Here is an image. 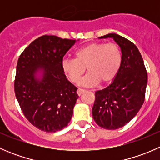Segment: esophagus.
<instances>
[{
  "label": "esophagus",
  "mask_w": 160,
  "mask_h": 160,
  "mask_svg": "<svg viewBox=\"0 0 160 160\" xmlns=\"http://www.w3.org/2000/svg\"><path fill=\"white\" fill-rule=\"evenodd\" d=\"M84 91H85L84 89H82V88H78L77 93V94L79 95V96H80V95H81L82 93H83Z\"/></svg>",
  "instance_id": "34e87169"
}]
</instances>
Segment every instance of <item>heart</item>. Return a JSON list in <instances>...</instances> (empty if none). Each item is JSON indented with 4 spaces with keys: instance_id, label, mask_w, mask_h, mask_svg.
<instances>
[{
    "instance_id": "obj_1",
    "label": "heart",
    "mask_w": 160,
    "mask_h": 160,
    "mask_svg": "<svg viewBox=\"0 0 160 160\" xmlns=\"http://www.w3.org/2000/svg\"><path fill=\"white\" fill-rule=\"evenodd\" d=\"M122 62V50L114 42H91L81 46L74 52V59L62 62L64 73L71 82L77 83L85 70L88 73L83 78V86H94L101 81L107 83L114 79Z\"/></svg>"
}]
</instances>
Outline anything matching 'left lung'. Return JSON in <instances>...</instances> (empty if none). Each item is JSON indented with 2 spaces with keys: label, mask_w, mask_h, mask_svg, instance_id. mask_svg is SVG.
I'll list each match as a JSON object with an SVG mask.
<instances>
[{
  "label": "left lung",
  "mask_w": 160,
  "mask_h": 160,
  "mask_svg": "<svg viewBox=\"0 0 160 160\" xmlns=\"http://www.w3.org/2000/svg\"><path fill=\"white\" fill-rule=\"evenodd\" d=\"M106 38H113L119 45L122 62L114 81L95 92L92 115L100 127L114 130L128 124L142 106L148 76L142 57L133 42L114 33L100 37Z\"/></svg>",
  "instance_id": "left-lung-1"
}]
</instances>
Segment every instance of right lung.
Wrapping results in <instances>:
<instances>
[{
  "mask_svg": "<svg viewBox=\"0 0 160 160\" xmlns=\"http://www.w3.org/2000/svg\"><path fill=\"white\" fill-rule=\"evenodd\" d=\"M75 40L45 35L34 40L18 60L14 93L28 122L41 131L56 132L67 126L78 98L77 88L67 79L62 58ZM43 70L41 81L35 78Z\"/></svg>",
  "mask_w": 160,
  "mask_h": 160,
  "instance_id": "add662e5",
  "label": "right lung"
}]
</instances>
